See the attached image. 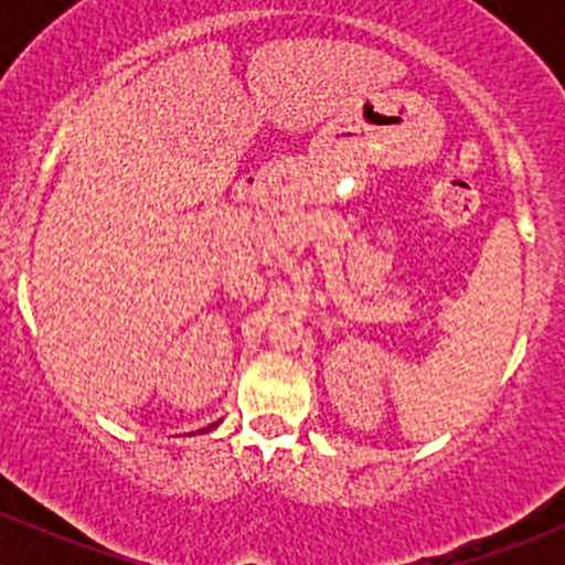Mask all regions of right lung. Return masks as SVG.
Segmentation results:
<instances>
[{
	"instance_id": "1",
	"label": "right lung",
	"mask_w": 565,
	"mask_h": 565,
	"mask_svg": "<svg viewBox=\"0 0 565 565\" xmlns=\"http://www.w3.org/2000/svg\"><path fill=\"white\" fill-rule=\"evenodd\" d=\"M215 426V424H213ZM213 426H207V429H202V431H210V429H213Z\"/></svg>"
}]
</instances>
